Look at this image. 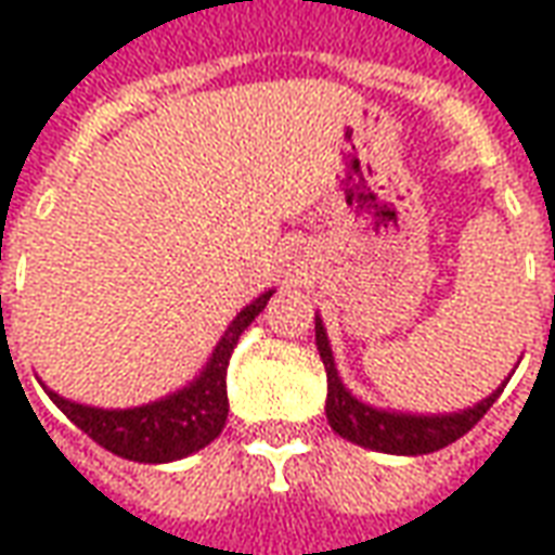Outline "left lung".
I'll list each match as a JSON object with an SVG mask.
<instances>
[{
  "instance_id": "8db88e82",
  "label": "left lung",
  "mask_w": 555,
  "mask_h": 555,
  "mask_svg": "<svg viewBox=\"0 0 555 555\" xmlns=\"http://www.w3.org/2000/svg\"><path fill=\"white\" fill-rule=\"evenodd\" d=\"M314 341L321 350V360L326 369V418L330 428L338 437L374 449L386 454H428L437 449H446L449 442L461 440L466 430H473L485 418L493 401L502 396V386L490 398H485L476 408L452 416H404V413H386L362 404L341 386L333 362V350L326 341L321 318L314 321Z\"/></svg>"
}]
</instances>
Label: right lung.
<instances>
[{
	"mask_svg": "<svg viewBox=\"0 0 555 555\" xmlns=\"http://www.w3.org/2000/svg\"><path fill=\"white\" fill-rule=\"evenodd\" d=\"M270 297H273V291L261 294L231 321L202 377L181 389L178 396L133 410L82 408V404L59 398L50 389H47V396L53 398L55 408L62 410L82 434H89L98 446L118 457L139 461V464H169V461L186 457V454L205 449L207 442L217 440L219 430L225 428V418H229L225 365H229L231 350L237 345L241 333L253 324L255 314L264 309Z\"/></svg>",
	"mask_w": 555,
	"mask_h": 555,
	"instance_id": "right-lung-1",
	"label": "right lung"
}]
</instances>
